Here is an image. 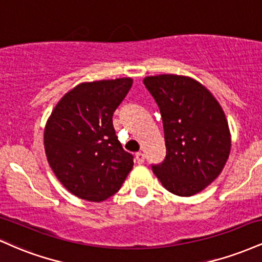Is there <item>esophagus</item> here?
Here are the masks:
<instances>
[{
    "label": "esophagus",
    "mask_w": 262,
    "mask_h": 262,
    "mask_svg": "<svg viewBox=\"0 0 262 262\" xmlns=\"http://www.w3.org/2000/svg\"><path fill=\"white\" fill-rule=\"evenodd\" d=\"M135 160H137L138 164H143L144 160H145V156H144L143 152H137L135 154Z\"/></svg>",
    "instance_id": "34e87169"
}]
</instances>
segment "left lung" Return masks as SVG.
I'll return each instance as SVG.
<instances>
[{
    "label": "left lung",
    "instance_id": "left-lung-1",
    "mask_svg": "<svg viewBox=\"0 0 262 262\" xmlns=\"http://www.w3.org/2000/svg\"><path fill=\"white\" fill-rule=\"evenodd\" d=\"M144 85L160 110L166 156L151 165L165 188L189 197L210 185L230 152V134L219 103L206 87L186 76L159 75Z\"/></svg>",
    "mask_w": 262,
    "mask_h": 262
}]
</instances>
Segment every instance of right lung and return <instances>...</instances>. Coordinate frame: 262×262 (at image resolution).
I'll return each instance as SVG.
<instances>
[{"instance_id": "obj_1", "label": "right lung", "mask_w": 262, "mask_h": 262, "mask_svg": "<svg viewBox=\"0 0 262 262\" xmlns=\"http://www.w3.org/2000/svg\"><path fill=\"white\" fill-rule=\"evenodd\" d=\"M128 77L80 83L54 108L44 132L48 162L68 191L101 202L119 191L134 156L123 149L113 113L130 90Z\"/></svg>"}]
</instances>
